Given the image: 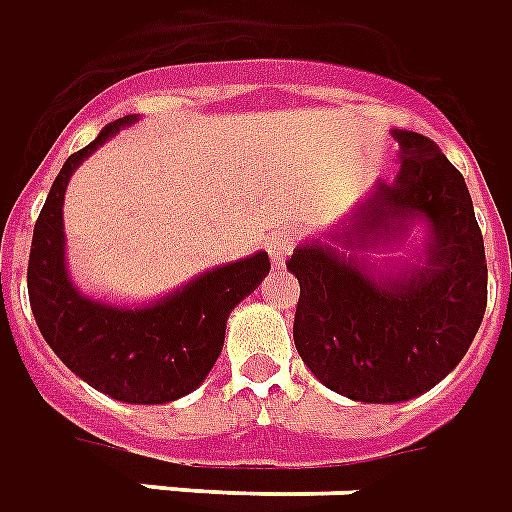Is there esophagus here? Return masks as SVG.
I'll return each instance as SVG.
<instances>
[{
    "label": "esophagus",
    "instance_id": "esophagus-1",
    "mask_svg": "<svg viewBox=\"0 0 512 512\" xmlns=\"http://www.w3.org/2000/svg\"><path fill=\"white\" fill-rule=\"evenodd\" d=\"M264 248L270 253L273 267H284L286 256L295 248V234H289V231H273L270 237L264 239Z\"/></svg>",
    "mask_w": 512,
    "mask_h": 512
}]
</instances>
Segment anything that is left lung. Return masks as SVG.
Returning <instances> with one entry per match:
<instances>
[{"label": "left lung", "mask_w": 512, "mask_h": 512, "mask_svg": "<svg viewBox=\"0 0 512 512\" xmlns=\"http://www.w3.org/2000/svg\"><path fill=\"white\" fill-rule=\"evenodd\" d=\"M394 140L400 176L378 184L336 239L355 248L424 220L422 267L378 278L322 242L300 245L286 262L300 284L297 353L328 389L358 402H402L433 389L466 355L488 303L485 245L460 170L424 134L394 129Z\"/></svg>", "instance_id": "1"}]
</instances>
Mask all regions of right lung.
<instances>
[{"label": "right lung", "instance_id": "1", "mask_svg": "<svg viewBox=\"0 0 512 512\" xmlns=\"http://www.w3.org/2000/svg\"><path fill=\"white\" fill-rule=\"evenodd\" d=\"M132 121V115L112 121L65 159L35 220L27 289L43 339L74 375L112 400L162 405L204 383L223 350L231 308L270 273V256L217 267L154 306L121 308L79 295L65 270V187L82 159Z\"/></svg>", "mask_w": 512, "mask_h": 512}]
</instances>
